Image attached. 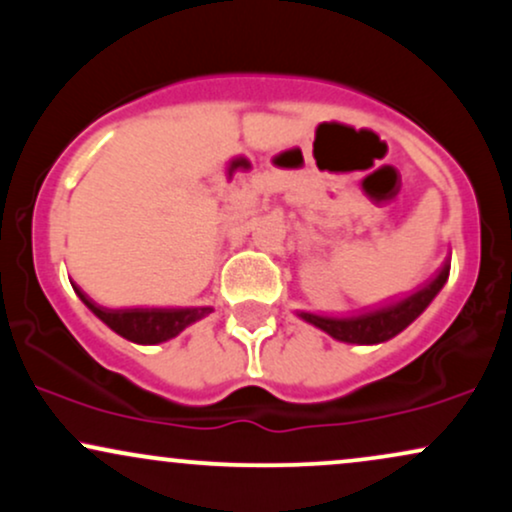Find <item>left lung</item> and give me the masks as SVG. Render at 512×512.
Instances as JSON below:
<instances>
[{"mask_svg": "<svg viewBox=\"0 0 512 512\" xmlns=\"http://www.w3.org/2000/svg\"><path fill=\"white\" fill-rule=\"evenodd\" d=\"M448 274H450V264H445L436 279H433L431 284H426L424 289L411 293V296L404 298V301L387 305V308H380V310H370V313H363L356 317H322V315L301 313V317L303 320H308L310 325L325 330L330 337L339 339V342H349V344L387 342V339L395 337V334L402 332L404 327H409L416 317L424 313L428 303L438 296V291L443 289V284L448 281Z\"/></svg>", "mask_w": 512, "mask_h": 512, "instance_id": "left-lung-1", "label": "left lung"}]
</instances>
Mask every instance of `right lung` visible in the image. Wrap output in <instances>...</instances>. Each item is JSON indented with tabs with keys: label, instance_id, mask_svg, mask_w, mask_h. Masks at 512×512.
Instances as JSON below:
<instances>
[{
	"label": "right lung",
	"instance_id": "1",
	"mask_svg": "<svg viewBox=\"0 0 512 512\" xmlns=\"http://www.w3.org/2000/svg\"><path fill=\"white\" fill-rule=\"evenodd\" d=\"M76 296L86 303L93 315H98L110 330L137 344H161L178 337L187 325L199 317L209 315L211 308H125L110 310L93 303L79 286H74Z\"/></svg>",
	"mask_w": 512,
	"mask_h": 512
}]
</instances>
